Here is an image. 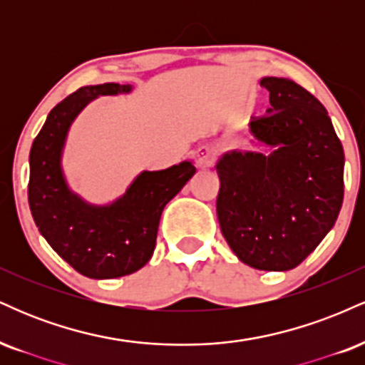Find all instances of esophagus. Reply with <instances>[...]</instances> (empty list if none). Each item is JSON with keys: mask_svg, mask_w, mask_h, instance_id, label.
<instances>
[{"mask_svg": "<svg viewBox=\"0 0 365 365\" xmlns=\"http://www.w3.org/2000/svg\"><path fill=\"white\" fill-rule=\"evenodd\" d=\"M195 163L200 170H206L215 163V153L207 145H202L195 150Z\"/></svg>", "mask_w": 365, "mask_h": 365, "instance_id": "esophagus-1", "label": "esophagus"}]
</instances>
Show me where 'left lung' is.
I'll list each match as a JSON object with an SVG mask.
<instances>
[{
  "mask_svg": "<svg viewBox=\"0 0 365 365\" xmlns=\"http://www.w3.org/2000/svg\"><path fill=\"white\" fill-rule=\"evenodd\" d=\"M264 118L242 132L261 149H232L216 161V211L230 249L247 266L288 271L329 233L343 202L341 142L328 111L288 78L262 77Z\"/></svg>",
  "mask_w": 365,
  "mask_h": 365,
  "instance_id": "1",
  "label": "left lung"
}]
</instances>
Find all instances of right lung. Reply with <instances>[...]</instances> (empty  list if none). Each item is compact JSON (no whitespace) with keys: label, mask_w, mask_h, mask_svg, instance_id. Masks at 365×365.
I'll list each match as a JSON object with an SVG mask.
<instances>
[{"label":"right lung","mask_w":365,"mask_h":365,"mask_svg":"<svg viewBox=\"0 0 365 365\" xmlns=\"http://www.w3.org/2000/svg\"><path fill=\"white\" fill-rule=\"evenodd\" d=\"M132 89L130 83H101L75 91L49 113L29 156L36 226L54 252L87 278H120L144 267L156 247L163 209L195 175L188 159L166 170H144L106 204H92L70 188L63 150L73 121L94 99Z\"/></svg>","instance_id":"1"}]
</instances>
